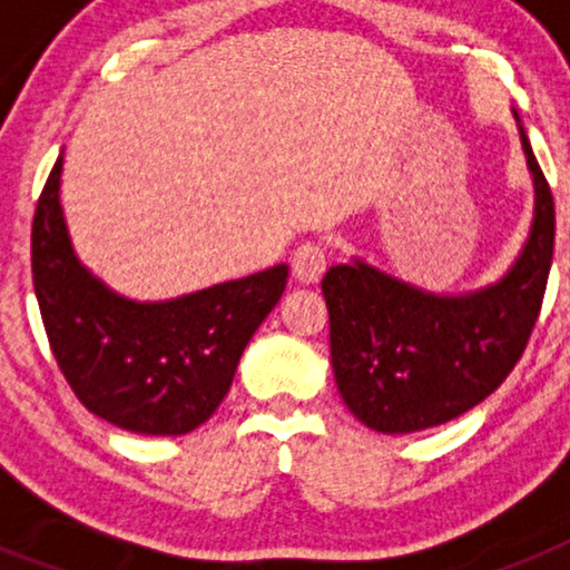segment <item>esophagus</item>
Segmentation results:
<instances>
[{"label": "esophagus", "instance_id": "34e87169", "mask_svg": "<svg viewBox=\"0 0 570 570\" xmlns=\"http://www.w3.org/2000/svg\"><path fill=\"white\" fill-rule=\"evenodd\" d=\"M325 265H328V256H325V248L322 245H314V242H305L291 256V274H294L296 282L302 285H316L325 274Z\"/></svg>", "mask_w": 570, "mask_h": 570}]
</instances>
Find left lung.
Returning <instances> with one entry per match:
<instances>
[{
	"instance_id": "1",
	"label": "left lung",
	"mask_w": 570,
	"mask_h": 570,
	"mask_svg": "<svg viewBox=\"0 0 570 570\" xmlns=\"http://www.w3.org/2000/svg\"><path fill=\"white\" fill-rule=\"evenodd\" d=\"M533 174V225L497 285L436 296L354 259L322 279L331 362L351 414L382 434L445 425L480 405L520 362L553 259V196L520 128Z\"/></svg>"
}]
</instances>
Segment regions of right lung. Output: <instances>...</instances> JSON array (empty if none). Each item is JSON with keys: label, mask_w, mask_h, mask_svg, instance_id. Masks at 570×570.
Here are the masks:
<instances>
[{"label": "right lung", "mask_w": 570, "mask_h": 570, "mask_svg": "<svg viewBox=\"0 0 570 570\" xmlns=\"http://www.w3.org/2000/svg\"><path fill=\"white\" fill-rule=\"evenodd\" d=\"M57 159L30 230L33 291L70 391L110 425L179 436L214 416L262 320L279 302L288 265L168 302L105 288L70 248Z\"/></svg>", "instance_id": "obj_1"}]
</instances>
